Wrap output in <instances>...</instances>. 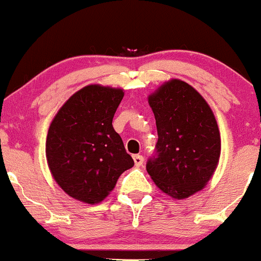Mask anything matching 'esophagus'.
I'll list each match as a JSON object with an SVG mask.
<instances>
[{
	"label": "esophagus",
	"instance_id": "obj_1",
	"mask_svg": "<svg viewBox=\"0 0 261 261\" xmlns=\"http://www.w3.org/2000/svg\"><path fill=\"white\" fill-rule=\"evenodd\" d=\"M133 161H134V165H136L137 167L142 166V164H143V156H141V154H134Z\"/></svg>",
	"mask_w": 261,
	"mask_h": 261
}]
</instances>
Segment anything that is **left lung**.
Wrapping results in <instances>:
<instances>
[{
  "label": "left lung",
  "instance_id": "8db88e82",
  "mask_svg": "<svg viewBox=\"0 0 261 261\" xmlns=\"http://www.w3.org/2000/svg\"><path fill=\"white\" fill-rule=\"evenodd\" d=\"M156 119L157 157L147 162L156 187L174 199L200 192L215 174L221 156L217 120L204 97L179 79L148 95Z\"/></svg>",
  "mask_w": 261,
  "mask_h": 261
}]
</instances>
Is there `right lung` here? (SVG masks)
<instances>
[{
    "label": "right lung",
    "instance_id": "obj_1",
    "mask_svg": "<svg viewBox=\"0 0 261 261\" xmlns=\"http://www.w3.org/2000/svg\"><path fill=\"white\" fill-rule=\"evenodd\" d=\"M123 89L87 85L61 107L49 125L45 156L62 190L87 204L102 202L134 161L127 153L113 118Z\"/></svg>",
    "mask_w": 261,
    "mask_h": 261
}]
</instances>
